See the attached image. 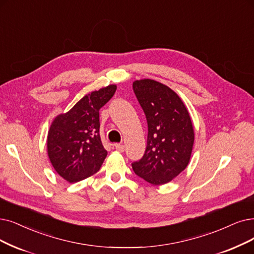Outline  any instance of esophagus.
<instances>
[{"label": "esophagus", "mask_w": 254, "mask_h": 254, "mask_svg": "<svg viewBox=\"0 0 254 254\" xmlns=\"http://www.w3.org/2000/svg\"><path fill=\"white\" fill-rule=\"evenodd\" d=\"M115 148L119 152H124V150H125V147L121 144H115Z\"/></svg>", "instance_id": "esophagus-1"}]
</instances>
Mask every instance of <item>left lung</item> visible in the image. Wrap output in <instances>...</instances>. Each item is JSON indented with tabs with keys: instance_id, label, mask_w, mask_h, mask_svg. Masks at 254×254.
Segmentation results:
<instances>
[{
	"instance_id": "8db88e82",
	"label": "left lung",
	"mask_w": 254,
	"mask_h": 254,
	"mask_svg": "<svg viewBox=\"0 0 254 254\" xmlns=\"http://www.w3.org/2000/svg\"><path fill=\"white\" fill-rule=\"evenodd\" d=\"M132 87L148 123L145 154L132 169L151 185L168 184L190 162L195 138L190 114L174 90L155 80H135Z\"/></svg>"
}]
</instances>
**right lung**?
I'll use <instances>...</instances> for the list:
<instances>
[{
  "instance_id": "add662e5",
  "label": "right lung",
  "mask_w": 254,
  "mask_h": 254,
  "mask_svg": "<svg viewBox=\"0 0 254 254\" xmlns=\"http://www.w3.org/2000/svg\"><path fill=\"white\" fill-rule=\"evenodd\" d=\"M116 89V84H110L84 96L50 126L48 156L57 173L70 184L94 175L103 164L107 151L100 137L99 110Z\"/></svg>"
}]
</instances>
